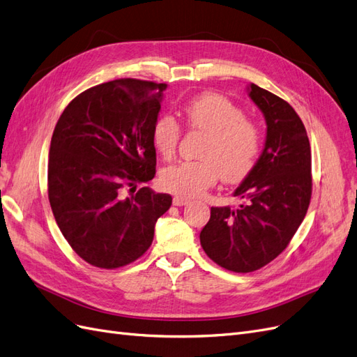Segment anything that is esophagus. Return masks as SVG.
<instances>
[{
    "mask_svg": "<svg viewBox=\"0 0 357 357\" xmlns=\"http://www.w3.org/2000/svg\"><path fill=\"white\" fill-rule=\"evenodd\" d=\"M190 203H191V200L187 199V197H182V195H175V197H174V204L175 206H187Z\"/></svg>",
    "mask_w": 357,
    "mask_h": 357,
    "instance_id": "obj_1",
    "label": "esophagus"
}]
</instances>
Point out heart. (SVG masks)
Returning <instances> with one entry per match:
<instances>
[{
	"label": "heart",
	"mask_w": 357,
	"mask_h": 357,
	"mask_svg": "<svg viewBox=\"0 0 357 357\" xmlns=\"http://www.w3.org/2000/svg\"><path fill=\"white\" fill-rule=\"evenodd\" d=\"M183 117L192 129L208 135L199 157L185 160L163 169L162 185L183 197H194L222 178L237 182L246 178L255 167L262 148L259 126L245 119V112L224 96L204 93L183 103ZM181 136L176 120L162 114L153 124L151 139L157 153L170 158Z\"/></svg>",
	"instance_id": "heart-1"
}]
</instances>
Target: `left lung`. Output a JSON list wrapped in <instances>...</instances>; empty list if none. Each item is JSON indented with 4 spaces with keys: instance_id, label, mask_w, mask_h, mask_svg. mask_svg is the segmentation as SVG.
Instances as JSON below:
<instances>
[{
    "instance_id": "1",
    "label": "left lung",
    "mask_w": 357,
    "mask_h": 357,
    "mask_svg": "<svg viewBox=\"0 0 357 357\" xmlns=\"http://www.w3.org/2000/svg\"><path fill=\"white\" fill-rule=\"evenodd\" d=\"M248 96L267 124L255 167L234 190L243 204L211 209L200 243L229 271H255L280 255L312 199V153L301 119L286 100L250 83Z\"/></svg>"
}]
</instances>
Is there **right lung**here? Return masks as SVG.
Instances as JSON below:
<instances>
[{
    "label": "right lung",
    "mask_w": 357,
    "mask_h": 357,
    "mask_svg": "<svg viewBox=\"0 0 357 357\" xmlns=\"http://www.w3.org/2000/svg\"><path fill=\"white\" fill-rule=\"evenodd\" d=\"M167 84L121 78L91 87L70 102L50 144L49 200L70 246L99 268L142 257L154 227L172 204L137 183L155 175L153 124ZM130 186V198L125 191Z\"/></svg>",
    "instance_id": "right-lung-1"
}]
</instances>
